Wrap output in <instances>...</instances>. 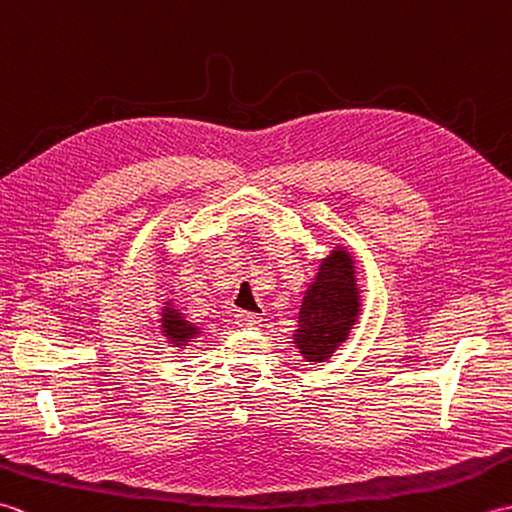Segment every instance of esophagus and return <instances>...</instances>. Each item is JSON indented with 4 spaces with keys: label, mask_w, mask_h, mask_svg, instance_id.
Masks as SVG:
<instances>
[{
    "label": "esophagus",
    "mask_w": 512,
    "mask_h": 512,
    "mask_svg": "<svg viewBox=\"0 0 512 512\" xmlns=\"http://www.w3.org/2000/svg\"><path fill=\"white\" fill-rule=\"evenodd\" d=\"M235 323L242 330H259V328H262V317H259V314H253V312L239 310L235 314Z\"/></svg>",
    "instance_id": "esophagus-1"
}]
</instances>
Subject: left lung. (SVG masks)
<instances>
[{
  "mask_svg": "<svg viewBox=\"0 0 512 512\" xmlns=\"http://www.w3.org/2000/svg\"><path fill=\"white\" fill-rule=\"evenodd\" d=\"M361 314L356 262L345 246L321 259L301 301L292 341L308 363H325L347 341Z\"/></svg>",
  "mask_w": 512,
  "mask_h": 512,
  "instance_id": "left-lung-1",
  "label": "left lung"
}]
</instances>
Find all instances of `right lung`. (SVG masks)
I'll return each mask as SVG.
<instances>
[{"label": "right lung", "instance_id": "obj_1", "mask_svg": "<svg viewBox=\"0 0 512 512\" xmlns=\"http://www.w3.org/2000/svg\"><path fill=\"white\" fill-rule=\"evenodd\" d=\"M160 332L171 347H180V350H184L189 343H193L195 336H200L202 328L191 323L178 308L171 306V301H167L160 312Z\"/></svg>", "mask_w": 512, "mask_h": 512}]
</instances>
